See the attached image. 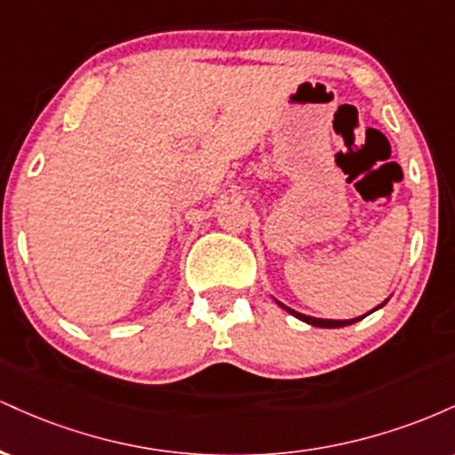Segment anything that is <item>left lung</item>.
Masks as SVG:
<instances>
[{"mask_svg":"<svg viewBox=\"0 0 455 455\" xmlns=\"http://www.w3.org/2000/svg\"><path fill=\"white\" fill-rule=\"evenodd\" d=\"M280 304V301H278ZM282 307H284L286 312H289V315H293V316H297L299 318V321H304V323H307V325H315V327H327V329H336V327H347V325H353V323H357V321H362V318L365 316H357V318H348V321H329V318H315V316H306V315H301V312H295V310H291V307H286L284 304H280ZM383 306V304H380ZM379 306V307H380ZM379 307H374V310H379ZM370 315V312H368Z\"/></svg>","mask_w":455,"mask_h":455,"instance_id":"1","label":"left lung"}]
</instances>
